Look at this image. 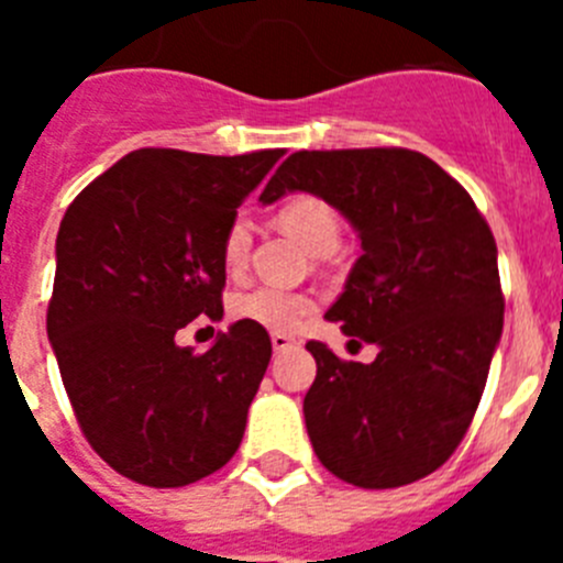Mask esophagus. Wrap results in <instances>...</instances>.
Returning a JSON list of instances; mask_svg holds the SVG:
<instances>
[{"label": "esophagus", "mask_w": 563, "mask_h": 563, "mask_svg": "<svg viewBox=\"0 0 563 563\" xmlns=\"http://www.w3.org/2000/svg\"><path fill=\"white\" fill-rule=\"evenodd\" d=\"M271 343H273V350H276V352H287V350H292V346H296V338L285 335V332H273Z\"/></svg>", "instance_id": "1"}]
</instances>
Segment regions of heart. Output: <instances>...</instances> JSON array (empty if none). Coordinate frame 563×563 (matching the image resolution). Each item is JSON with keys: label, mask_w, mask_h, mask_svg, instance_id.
<instances>
[{"label": "heart", "mask_w": 563, "mask_h": 563, "mask_svg": "<svg viewBox=\"0 0 563 563\" xmlns=\"http://www.w3.org/2000/svg\"><path fill=\"white\" fill-rule=\"evenodd\" d=\"M278 220L310 251H318L324 242L338 239V233H341L335 208L327 200H321V197H316V194H292L290 200H285V206L278 208ZM251 220H247L245 213H236L228 222L225 236H222V262H225V267L236 271V267L245 265L247 253H251ZM310 310L312 298L307 292H292L273 285L239 292L231 301L233 318L247 321V324L265 327V330L273 332H292Z\"/></svg>", "instance_id": "b5f03b06"}]
</instances>
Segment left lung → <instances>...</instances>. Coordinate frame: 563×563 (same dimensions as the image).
Instances as JSON below:
<instances>
[{
    "label": "left lung",
    "instance_id": "left-lung-1",
    "mask_svg": "<svg viewBox=\"0 0 563 563\" xmlns=\"http://www.w3.org/2000/svg\"><path fill=\"white\" fill-rule=\"evenodd\" d=\"M287 191L327 200L361 236L327 318L377 343L372 363L307 343L318 372L305 422L318 460L369 490L434 474L474 420L501 338L494 233L471 194L411 148L296 152L258 200Z\"/></svg>",
    "mask_w": 563,
    "mask_h": 563
}]
</instances>
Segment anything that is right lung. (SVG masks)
<instances>
[{
	"mask_svg": "<svg viewBox=\"0 0 563 563\" xmlns=\"http://www.w3.org/2000/svg\"><path fill=\"white\" fill-rule=\"evenodd\" d=\"M282 154L137 148L64 213L47 338L84 437L126 479L183 487L236 454L271 335L236 321L208 352L174 335L222 318V236Z\"/></svg>",
	"mask_w": 563,
	"mask_h": 563,
	"instance_id": "1",
	"label": "right lung"
}]
</instances>
